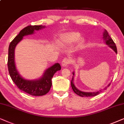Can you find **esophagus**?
<instances>
[{
    "instance_id": "34e87169",
    "label": "esophagus",
    "mask_w": 124,
    "mask_h": 124,
    "mask_svg": "<svg viewBox=\"0 0 124 124\" xmlns=\"http://www.w3.org/2000/svg\"><path fill=\"white\" fill-rule=\"evenodd\" d=\"M70 63V59L67 58H64L62 61V66L63 67L67 66V65H69V63Z\"/></svg>"
}]
</instances>
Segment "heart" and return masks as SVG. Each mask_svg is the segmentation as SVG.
<instances>
[{
    "mask_svg": "<svg viewBox=\"0 0 124 124\" xmlns=\"http://www.w3.org/2000/svg\"><path fill=\"white\" fill-rule=\"evenodd\" d=\"M80 34L78 32H70L66 33L61 36L59 39V43L62 45H71L75 42L79 38ZM82 40L79 39V44H81Z\"/></svg>",
    "mask_w": 124,
    "mask_h": 124,
    "instance_id": "b5f03b06",
    "label": "heart"
}]
</instances>
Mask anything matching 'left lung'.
Instances as JSON below:
<instances>
[{
	"instance_id": "obj_1",
	"label": "left lung",
	"mask_w": 124,
	"mask_h": 124,
	"mask_svg": "<svg viewBox=\"0 0 124 124\" xmlns=\"http://www.w3.org/2000/svg\"><path fill=\"white\" fill-rule=\"evenodd\" d=\"M103 39H104V42L105 43V44H107L108 46H109L110 48L113 49V50L115 51V52L116 53V54L117 53V47H116V44H115V43L114 42V41H113V39H112V38L110 37L107 31L104 30V32H103ZM72 74H73V75H74V72H72ZM73 80H74V77H72L71 82V85L72 90H73L74 92H75L76 94H77L78 95L80 96H82V97L95 96H96L97 95H98V94L100 93V91L101 92L102 90H100L99 91L93 92H86L81 91L79 90L78 89L76 88V87L75 86V85H74V84ZM110 85V83L109 84L107 87L109 86ZM107 87H106L105 88H104V90H106Z\"/></svg>"
}]
</instances>
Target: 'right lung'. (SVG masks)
Instances as JSON below:
<instances>
[{"label":"right lung","instance_id":"add662e5","mask_svg":"<svg viewBox=\"0 0 124 124\" xmlns=\"http://www.w3.org/2000/svg\"><path fill=\"white\" fill-rule=\"evenodd\" d=\"M45 26L29 25L23 29L10 43L8 48V69L9 75L20 90L32 96H42L46 94L52 87V79L54 74L61 69V65L56 63L45 70L42 77L36 80H26L21 77L16 69L15 63V49L24 36L31 35L34 31L45 28Z\"/></svg>","mask_w":124,"mask_h":124}]
</instances>
